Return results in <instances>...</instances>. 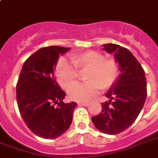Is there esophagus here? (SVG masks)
Returning <instances> with one entry per match:
<instances>
[{
  "label": "esophagus",
  "mask_w": 158,
  "mask_h": 158,
  "mask_svg": "<svg viewBox=\"0 0 158 158\" xmlns=\"http://www.w3.org/2000/svg\"><path fill=\"white\" fill-rule=\"evenodd\" d=\"M78 104H79V106H88L90 103L88 102H78Z\"/></svg>",
  "instance_id": "esophagus-1"
}]
</instances>
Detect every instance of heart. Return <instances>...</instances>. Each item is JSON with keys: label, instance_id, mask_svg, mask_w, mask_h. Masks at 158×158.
I'll list each match as a JSON object with an SVG mask.
<instances>
[{"label": "heart", "instance_id": "1", "mask_svg": "<svg viewBox=\"0 0 158 158\" xmlns=\"http://www.w3.org/2000/svg\"><path fill=\"white\" fill-rule=\"evenodd\" d=\"M73 65L60 60L56 67V77L61 88L68 90L78 77V73L87 71L85 84H77L68 90L70 98L76 101H88L115 83L119 76V66L112 58H105L102 53L88 50L70 57Z\"/></svg>", "mask_w": 158, "mask_h": 158}]
</instances>
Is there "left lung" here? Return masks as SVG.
Here are the masks:
<instances>
[{
    "mask_svg": "<svg viewBox=\"0 0 158 158\" xmlns=\"http://www.w3.org/2000/svg\"><path fill=\"white\" fill-rule=\"evenodd\" d=\"M103 50L114 54L120 75L105 96L102 111L93 116L95 127L106 134H117L128 128L140 113L146 99V79L140 63L127 48L114 44H103Z\"/></svg>",
    "mask_w": 158,
    "mask_h": 158,
    "instance_id": "obj_1",
    "label": "left lung"
}]
</instances>
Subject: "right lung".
Here are the masks:
<instances>
[{"mask_svg": "<svg viewBox=\"0 0 158 158\" xmlns=\"http://www.w3.org/2000/svg\"><path fill=\"white\" fill-rule=\"evenodd\" d=\"M70 49L60 46L38 49L25 60L18 79L16 98L20 114L30 130L44 139L62 135L73 121L77 103L63 102L66 92L54 74L60 55Z\"/></svg>", "mask_w": 158, "mask_h": 158, "instance_id": "right-lung-1", "label": "right lung"}]
</instances>
